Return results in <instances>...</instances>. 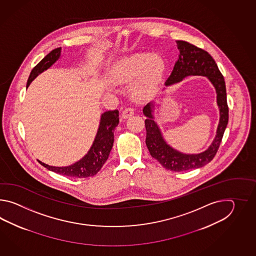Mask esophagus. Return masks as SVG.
Masks as SVG:
<instances>
[{"mask_svg": "<svg viewBox=\"0 0 256 256\" xmlns=\"http://www.w3.org/2000/svg\"><path fill=\"white\" fill-rule=\"evenodd\" d=\"M134 114V109L132 107H127V108L122 110V115L124 118H128V117H130Z\"/></svg>", "mask_w": 256, "mask_h": 256, "instance_id": "obj_1", "label": "esophagus"}]
</instances>
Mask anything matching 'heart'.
<instances>
[{
    "label": "heart",
    "mask_w": 256,
    "mask_h": 256,
    "mask_svg": "<svg viewBox=\"0 0 256 256\" xmlns=\"http://www.w3.org/2000/svg\"><path fill=\"white\" fill-rule=\"evenodd\" d=\"M164 72L163 60L149 54H136L122 60L112 68L110 76L117 83L132 82L141 76L134 93L138 98H148L156 92Z\"/></svg>",
    "instance_id": "b5f03b06"
}]
</instances>
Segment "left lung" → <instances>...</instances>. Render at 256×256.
<instances>
[{
  "mask_svg": "<svg viewBox=\"0 0 256 256\" xmlns=\"http://www.w3.org/2000/svg\"><path fill=\"white\" fill-rule=\"evenodd\" d=\"M180 49V58L174 64V68L166 85L169 86L180 82L190 75H202L210 78L217 92V102L220 112V119L218 126L217 136L207 151L198 154H185L178 152L164 141L161 132L152 116V104H148L144 107L146 119L147 148L152 158L156 159L166 169L174 172L198 168L210 163L216 156L222 140L224 130L228 120V107L226 96V85L222 74L218 68L215 60L207 51L198 48L186 41H176Z\"/></svg>",
  "mask_w": 256,
  "mask_h": 256,
  "instance_id": "1",
  "label": "left lung"
}]
</instances>
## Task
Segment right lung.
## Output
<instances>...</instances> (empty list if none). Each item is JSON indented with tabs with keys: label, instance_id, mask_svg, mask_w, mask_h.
I'll list each match as a JSON object with an SVG mask.
<instances>
[{
	"label": "right lung",
	"instance_id": "right-lung-1",
	"mask_svg": "<svg viewBox=\"0 0 256 256\" xmlns=\"http://www.w3.org/2000/svg\"><path fill=\"white\" fill-rule=\"evenodd\" d=\"M61 48H54L46 54L38 65L34 68L28 78L26 88L30 85L34 78L49 66L54 64L60 58ZM119 124V110H108L102 115L98 132L94 140L92 146L87 154L78 162L65 168L51 166L38 161L43 166L58 174H64L70 178H85L97 174L102 169L104 163L109 158L110 152L114 141V129Z\"/></svg>",
	"mask_w": 256,
	"mask_h": 256
}]
</instances>
